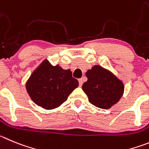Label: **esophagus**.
Returning a JSON list of instances; mask_svg holds the SVG:
<instances>
[{
	"instance_id": "34e87169",
	"label": "esophagus",
	"mask_w": 149,
	"mask_h": 149,
	"mask_svg": "<svg viewBox=\"0 0 149 149\" xmlns=\"http://www.w3.org/2000/svg\"><path fill=\"white\" fill-rule=\"evenodd\" d=\"M79 86H80V87H81V85H82V84H83V79H79Z\"/></svg>"
}]
</instances>
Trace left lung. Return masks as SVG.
Listing matches in <instances>:
<instances>
[{"label":"left lung","mask_w":149,"mask_h":149,"mask_svg":"<svg viewBox=\"0 0 149 149\" xmlns=\"http://www.w3.org/2000/svg\"><path fill=\"white\" fill-rule=\"evenodd\" d=\"M85 75L87 81L83 84L82 90L90 104L107 109L118 102L124 92V84L112 72L94 65Z\"/></svg>","instance_id":"obj_1"}]
</instances>
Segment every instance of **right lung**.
<instances>
[{
    "label": "right lung",
    "mask_w": 149,
    "mask_h": 149,
    "mask_svg": "<svg viewBox=\"0 0 149 149\" xmlns=\"http://www.w3.org/2000/svg\"><path fill=\"white\" fill-rule=\"evenodd\" d=\"M79 86L70 69L59 65L53 66L45 59L30 76L26 88L29 96L38 106L45 109L57 108Z\"/></svg>",
    "instance_id": "obj_1"
}]
</instances>
